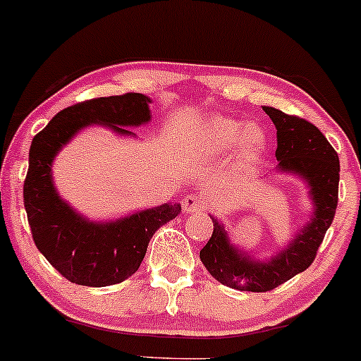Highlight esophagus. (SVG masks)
Segmentation results:
<instances>
[{
  "label": "esophagus",
  "mask_w": 361,
  "mask_h": 361,
  "mask_svg": "<svg viewBox=\"0 0 361 361\" xmlns=\"http://www.w3.org/2000/svg\"><path fill=\"white\" fill-rule=\"evenodd\" d=\"M180 202H182V209H184V212H188V214H190V212L201 211L204 207V199L199 194L184 195Z\"/></svg>",
  "instance_id": "esophagus-1"
}]
</instances>
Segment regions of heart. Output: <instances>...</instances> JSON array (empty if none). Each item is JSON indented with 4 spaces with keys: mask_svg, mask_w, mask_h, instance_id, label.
Returning a JSON list of instances; mask_svg holds the SVG:
<instances>
[{
    "mask_svg": "<svg viewBox=\"0 0 361 361\" xmlns=\"http://www.w3.org/2000/svg\"><path fill=\"white\" fill-rule=\"evenodd\" d=\"M202 142L209 149L217 150V152L231 150L239 145L243 154L252 159L264 147L266 135L256 126L247 127L235 118L214 115V117L207 118L202 126Z\"/></svg>",
    "mask_w": 361,
    "mask_h": 361,
    "instance_id": "1",
    "label": "heart"
}]
</instances>
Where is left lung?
<instances>
[{
	"instance_id": "8db88e82",
	"label": "left lung",
	"mask_w": 361,
	"mask_h": 361,
	"mask_svg": "<svg viewBox=\"0 0 361 361\" xmlns=\"http://www.w3.org/2000/svg\"><path fill=\"white\" fill-rule=\"evenodd\" d=\"M262 110L276 127L278 171L300 176L308 184L313 216L286 247L266 261L235 247L221 221L211 216L214 231L199 252L202 264L219 283L252 293L271 291L310 268L335 217L340 182L338 154L319 128L273 106H262Z\"/></svg>"
}]
</instances>
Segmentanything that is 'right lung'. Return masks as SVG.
<instances>
[{"label": "right lung", "mask_w": 361, "mask_h": 361, "mask_svg": "<svg viewBox=\"0 0 361 361\" xmlns=\"http://www.w3.org/2000/svg\"><path fill=\"white\" fill-rule=\"evenodd\" d=\"M149 97L142 93L100 97L58 112L30 147L23 201L38 251L68 281L82 286H110L139 269L155 231L180 214V204H162L117 221L95 222L80 216L60 197L53 184L56 154L92 123L118 135L135 133L126 127L150 120Z\"/></svg>", "instance_id": "add662e5"}]
</instances>
